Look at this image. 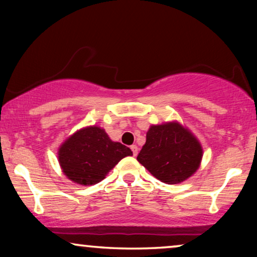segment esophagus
I'll use <instances>...</instances> for the list:
<instances>
[{
	"label": "esophagus",
	"instance_id": "obj_1",
	"mask_svg": "<svg viewBox=\"0 0 257 257\" xmlns=\"http://www.w3.org/2000/svg\"><path fill=\"white\" fill-rule=\"evenodd\" d=\"M131 150H132V152H133V156H137V154H138V146L137 145H132L131 146Z\"/></svg>",
	"mask_w": 257,
	"mask_h": 257
}]
</instances>
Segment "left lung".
<instances>
[{"instance_id":"obj_1","label":"left lung","mask_w":257,"mask_h":257,"mask_svg":"<svg viewBox=\"0 0 257 257\" xmlns=\"http://www.w3.org/2000/svg\"><path fill=\"white\" fill-rule=\"evenodd\" d=\"M203 156L198 138L180 122L151 125L137 160L158 180L180 184L198 171Z\"/></svg>"}]
</instances>
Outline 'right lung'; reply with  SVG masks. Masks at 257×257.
I'll return each mask as SVG.
<instances>
[{"label":"right lung","mask_w":257,"mask_h":257,"mask_svg":"<svg viewBox=\"0 0 257 257\" xmlns=\"http://www.w3.org/2000/svg\"><path fill=\"white\" fill-rule=\"evenodd\" d=\"M58 163L69 180L82 186L100 182L132 151L113 142L104 128L86 126L65 139L58 149Z\"/></svg>","instance_id":"1"}]
</instances>
